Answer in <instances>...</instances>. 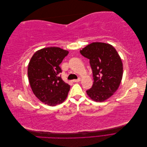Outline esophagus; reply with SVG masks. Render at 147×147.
Here are the masks:
<instances>
[{"mask_svg": "<svg viewBox=\"0 0 147 147\" xmlns=\"http://www.w3.org/2000/svg\"><path fill=\"white\" fill-rule=\"evenodd\" d=\"M80 80H81L80 78H78L77 79V80H73L72 82H79Z\"/></svg>", "mask_w": 147, "mask_h": 147, "instance_id": "1", "label": "esophagus"}]
</instances>
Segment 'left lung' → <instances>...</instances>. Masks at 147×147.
I'll return each mask as SVG.
<instances>
[{
    "mask_svg": "<svg viewBox=\"0 0 147 147\" xmlns=\"http://www.w3.org/2000/svg\"><path fill=\"white\" fill-rule=\"evenodd\" d=\"M80 53L90 59L94 80L87 94L96 102L105 100L118 90L121 82L123 68L118 53L112 45L100 42L90 44Z\"/></svg>",
    "mask_w": 147,
    "mask_h": 147,
    "instance_id": "obj_1",
    "label": "left lung"
}]
</instances>
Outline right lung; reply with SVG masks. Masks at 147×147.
Masks as SVG:
<instances>
[{
    "label": "right lung",
    "instance_id": "obj_1",
    "mask_svg": "<svg viewBox=\"0 0 147 147\" xmlns=\"http://www.w3.org/2000/svg\"><path fill=\"white\" fill-rule=\"evenodd\" d=\"M69 51L48 47L35 52L28 65V75L34 94L43 103L55 106L67 96L70 85L61 78L59 64Z\"/></svg>",
    "mask_w": 147,
    "mask_h": 147
}]
</instances>
